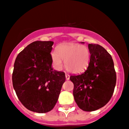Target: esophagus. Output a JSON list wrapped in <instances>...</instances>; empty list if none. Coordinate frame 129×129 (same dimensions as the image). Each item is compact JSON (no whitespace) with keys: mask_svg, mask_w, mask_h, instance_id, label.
Wrapping results in <instances>:
<instances>
[{"mask_svg":"<svg viewBox=\"0 0 129 129\" xmlns=\"http://www.w3.org/2000/svg\"><path fill=\"white\" fill-rule=\"evenodd\" d=\"M66 78L67 80H69L70 79V76L68 74H66Z\"/></svg>","mask_w":129,"mask_h":129,"instance_id":"34e87169","label":"esophagus"}]
</instances>
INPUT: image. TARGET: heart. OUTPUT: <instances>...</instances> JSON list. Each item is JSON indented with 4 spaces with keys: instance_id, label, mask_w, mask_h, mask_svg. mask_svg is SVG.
Listing matches in <instances>:
<instances>
[{
    "instance_id": "b5f03b06",
    "label": "heart",
    "mask_w": 129,
    "mask_h": 129,
    "mask_svg": "<svg viewBox=\"0 0 129 129\" xmlns=\"http://www.w3.org/2000/svg\"><path fill=\"white\" fill-rule=\"evenodd\" d=\"M53 66L60 70L65 62L66 67L72 73H80L87 68L91 60V52L85 45L69 43L58 46L57 51L51 53Z\"/></svg>"
}]
</instances>
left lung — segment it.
Wrapping results in <instances>:
<instances>
[{
	"label": "left lung",
	"mask_w": 129,
	"mask_h": 129,
	"mask_svg": "<svg viewBox=\"0 0 129 129\" xmlns=\"http://www.w3.org/2000/svg\"><path fill=\"white\" fill-rule=\"evenodd\" d=\"M84 43V42H81ZM91 60L87 69L81 74L72 75L73 95L77 106L86 112L104 107L113 95L116 72L112 56L102 46L89 44Z\"/></svg>",
	"instance_id": "left-lung-1"
}]
</instances>
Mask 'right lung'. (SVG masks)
<instances>
[{"instance_id":"add662e5","label":"right lung","mask_w":129,"mask_h":129,"mask_svg":"<svg viewBox=\"0 0 129 129\" xmlns=\"http://www.w3.org/2000/svg\"><path fill=\"white\" fill-rule=\"evenodd\" d=\"M53 44L52 41L30 43L17 55L14 65L12 84L17 98L37 113L53 109L66 81L64 72L52 68Z\"/></svg>"}]
</instances>
